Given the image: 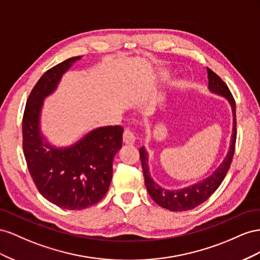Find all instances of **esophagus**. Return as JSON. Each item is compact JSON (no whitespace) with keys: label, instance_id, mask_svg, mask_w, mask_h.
<instances>
[{"label":"esophagus","instance_id":"1","mask_svg":"<svg viewBox=\"0 0 260 260\" xmlns=\"http://www.w3.org/2000/svg\"><path fill=\"white\" fill-rule=\"evenodd\" d=\"M123 142L125 144H128V145H132V144H134L136 142V137L134 135V132H133L131 128H126L124 131Z\"/></svg>","mask_w":260,"mask_h":260}]
</instances>
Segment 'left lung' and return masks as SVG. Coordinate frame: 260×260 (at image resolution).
I'll return each instance as SVG.
<instances>
[{
    "mask_svg": "<svg viewBox=\"0 0 260 260\" xmlns=\"http://www.w3.org/2000/svg\"><path fill=\"white\" fill-rule=\"evenodd\" d=\"M208 72V89L209 91L221 95L225 98L229 102L230 107L232 109L233 115V128L231 135V142H230L229 151L225 158L220 163V166L214 170V171L207 176L206 179L198 181L195 184H191L189 186L183 187L180 189H167L165 187L154 182L150 174L149 169V159H148V152L146 151L145 147L139 149L140 161H142V167L144 171L145 184L148 192L150 197L154 200L155 204L163 207V208L172 210V211H186L196 208L197 206L202 205L208 199L214 191L218 189L222 181L229 171L230 166L233 159V154L235 150V140H236V110H235V101L231 91L229 90L228 86L222 80L216 73H213L210 69H207Z\"/></svg>",
    "mask_w": 260,
    "mask_h": 260,
    "instance_id": "8db88e82",
    "label": "left lung"
}]
</instances>
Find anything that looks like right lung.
Segmentation results:
<instances>
[{
    "label": "right lung",
    "instance_id": "obj_1",
    "mask_svg": "<svg viewBox=\"0 0 260 260\" xmlns=\"http://www.w3.org/2000/svg\"><path fill=\"white\" fill-rule=\"evenodd\" d=\"M80 58H68L43 74L29 94L23 117L24 154L36 186L50 203L68 210L86 209L105 197L112 180L114 155L122 148L120 125L93 128L68 147L51 145L42 134L44 99Z\"/></svg>",
    "mask_w": 260,
    "mask_h": 260
}]
</instances>
